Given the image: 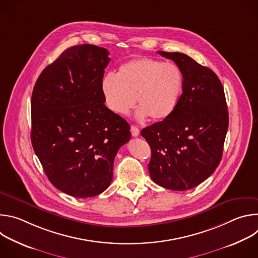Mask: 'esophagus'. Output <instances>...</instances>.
Returning <instances> with one entry per match:
<instances>
[{
    "mask_svg": "<svg viewBox=\"0 0 258 258\" xmlns=\"http://www.w3.org/2000/svg\"><path fill=\"white\" fill-rule=\"evenodd\" d=\"M131 132H132L133 137H138L140 135V130L137 126H135V125L131 126Z\"/></svg>",
    "mask_w": 258,
    "mask_h": 258,
    "instance_id": "obj_1",
    "label": "esophagus"
}]
</instances>
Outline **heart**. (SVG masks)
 Listing matches in <instances>:
<instances>
[{"mask_svg": "<svg viewBox=\"0 0 258 258\" xmlns=\"http://www.w3.org/2000/svg\"><path fill=\"white\" fill-rule=\"evenodd\" d=\"M183 77L179 67L150 57L122 63L117 75L108 73L102 80V92L108 108L125 115L140 105L137 118L150 116L163 120L175 110L182 94Z\"/></svg>", "mask_w": 258, "mask_h": 258, "instance_id": "heart-1", "label": "heart"}]
</instances>
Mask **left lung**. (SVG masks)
Masks as SVG:
<instances>
[{
	"label": "left lung",
	"instance_id": "8db88e82",
	"mask_svg": "<svg viewBox=\"0 0 258 258\" xmlns=\"http://www.w3.org/2000/svg\"><path fill=\"white\" fill-rule=\"evenodd\" d=\"M179 67L183 88L171 115L142 130L151 148L148 164L157 185L185 191L200 185L218 166L229 126L224 87L215 73L186 54L158 51Z\"/></svg>",
	"mask_w": 258,
	"mask_h": 258
}]
</instances>
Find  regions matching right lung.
I'll use <instances>...</instances> for the list:
<instances>
[{
  "mask_svg": "<svg viewBox=\"0 0 258 258\" xmlns=\"http://www.w3.org/2000/svg\"><path fill=\"white\" fill-rule=\"evenodd\" d=\"M109 52L94 45L65 50L36 81L31 96V144L46 175L61 192L89 198L104 192L131 127L105 106Z\"/></svg>",
  "mask_w": 258,
  "mask_h": 258,
  "instance_id": "add662e5",
  "label": "right lung"
}]
</instances>
